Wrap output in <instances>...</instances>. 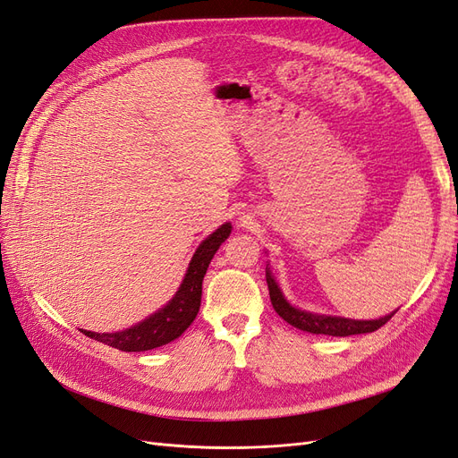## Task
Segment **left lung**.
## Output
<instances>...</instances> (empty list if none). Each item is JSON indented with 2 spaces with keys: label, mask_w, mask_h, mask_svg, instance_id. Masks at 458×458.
Masks as SVG:
<instances>
[{
  "label": "left lung",
  "mask_w": 458,
  "mask_h": 458,
  "mask_svg": "<svg viewBox=\"0 0 458 458\" xmlns=\"http://www.w3.org/2000/svg\"><path fill=\"white\" fill-rule=\"evenodd\" d=\"M266 279L269 288V298L273 303V310L283 317L288 325H293L300 330L311 332V335H327V336H352V335H367V332L378 330L382 325H386L394 317L392 311L380 318H350V317H340V315H325V313H315L308 310H300L293 306L283 294V290L276 283L275 275L269 267H266Z\"/></svg>",
  "instance_id": "left-lung-1"
}]
</instances>
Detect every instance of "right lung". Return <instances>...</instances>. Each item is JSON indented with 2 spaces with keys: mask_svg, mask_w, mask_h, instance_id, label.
<instances>
[{
  "mask_svg": "<svg viewBox=\"0 0 458 458\" xmlns=\"http://www.w3.org/2000/svg\"><path fill=\"white\" fill-rule=\"evenodd\" d=\"M231 224L219 225L212 234L199 244V248L192 254L187 273L183 276L182 284H179L177 293L172 300L165 303L164 308L148 315L137 325L118 330V332H91L84 330L86 336L103 342L106 345H113L122 352H147L160 348L179 338L183 332L195 321V317L200 310V298H202V281L208 271V266L217 252L221 242H225L231 234Z\"/></svg>",
  "mask_w": 458,
  "mask_h": 458,
  "instance_id": "right-lung-1",
  "label": "right lung"
}]
</instances>
